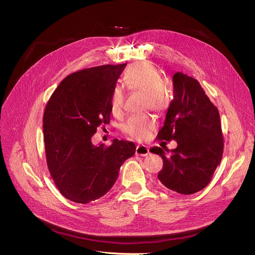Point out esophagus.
Instances as JSON below:
<instances>
[{
	"instance_id": "1",
	"label": "esophagus",
	"mask_w": 255,
	"mask_h": 255,
	"mask_svg": "<svg viewBox=\"0 0 255 255\" xmlns=\"http://www.w3.org/2000/svg\"><path fill=\"white\" fill-rule=\"evenodd\" d=\"M150 153V150L146 145L144 144H140V145H137L136 146V151H135V154L136 155H139V156H146Z\"/></svg>"
}]
</instances>
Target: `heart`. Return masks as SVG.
Segmentation results:
<instances>
[{
	"instance_id": "b5f03b06",
	"label": "heart",
	"mask_w": 255,
	"mask_h": 255,
	"mask_svg": "<svg viewBox=\"0 0 255 255\" xmlns=\"http://www.w3.org/2000/svg\"><path fill=\"white\" fill-rule=\"evenodd\" d=\"M162 74L152 64L141 62L131 66L124 75V84L131 91H139L144 94V103L157 111L164 110L168 96L162 85ZM111 110L114 115L122 113L124 91L121 86H116L111 95ZM157 122L150 115L132 116L124 125V130L131 137L142 140L148 138L156 128Z\"/></svg>"
}]
</instances>
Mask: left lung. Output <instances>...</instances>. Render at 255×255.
I'll use <instances>...</instances> for the list:
<instances>
[{
    "label": "left lung",
    "instance_id": "1",
    "mask_svg": "<svg viewBox=\"0 0 255 255\" xmlns=\"http://www.w3.org/2000/svg\"><path fill=\"white\" fill-rule=\"evenodd\" d=\"M173 99L158 139L176 140L178 146H154L163 167L158 179L166 188L181 194L204 189L221 162L223 136L220 116L196 79L177 72L172 76Z\"/></svg>",
    "mask_w": 255,
    "mask_h": 255
}]
</instances>
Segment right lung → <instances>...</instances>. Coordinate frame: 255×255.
<instances>
[{
    "instance_id": "right-lung-1",
    "label": "right lung",
    "mask_w": 255,
    "mask_h": 255,
    "mask_svg": "<svg viewBox=\"0 0 255 255\" xmlns=\"http://www.w3.org/2000/svg\"><path fill=\"white\" fill-rule=\"evenodd\" d=\"M125 64L103 65L74 72L62 80L43 116L46 161L60 192L88 204L109 192L121 166L135 153L132 141L114 139L95 145L92 136L109 124L111 95Z\"/></svg>"
}]
</instances>
